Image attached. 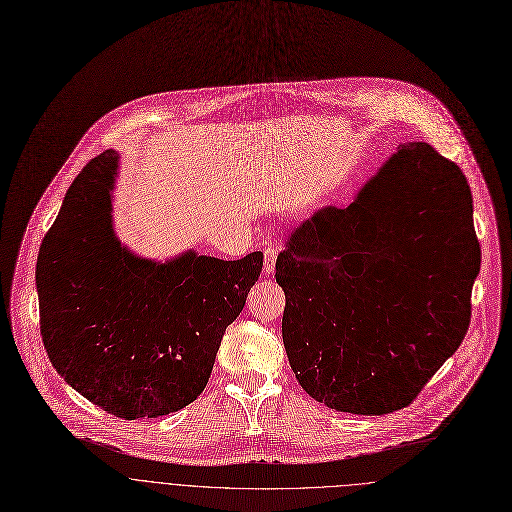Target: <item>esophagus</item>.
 Here are the masks:
<instances>
[{"mask_svg": "<svg viewBox=\"0 0 512 512\" xmlns=\"http://www.w3.org/2000/svg\"><path fill=\"white\" fill-rule=\"evenodd\" d=\"M277 247H265L263 251V271L265 275L273 273L275 271V261H277Z\"/></svg>", "mask_w": 512, "mask_h": 512, "instance_id": "obj_1", "label": "esophagus"}]
</instances>
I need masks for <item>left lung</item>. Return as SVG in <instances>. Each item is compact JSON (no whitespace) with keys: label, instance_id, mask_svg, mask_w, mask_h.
<instances>
[{"label":"left lung","instance_id":"1","mask_svg":"<svg viewBox=\"0 0 512 512\" xmlns=\"http://www.w3.org/2000/svg\"><path fill=\"white\" fill-rule=\"evenodd\" d=\"M480 245L462 170L408 142L346 207L319 209L275 263L301 388L337 412L410 406L470 323Z\"/></svg>","mask_w":512,"mask_h":512}]
</instances>
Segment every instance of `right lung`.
Returning a JSON list of instances; mask_svg holds the SVG:
<instances>
[{"mask_svg":"<svg viewBox=\"0 0 512 512\" xmlns=\"http://www.w3.org/2000/svg\"><path fill=\"white\" fill-rule=\"evenodd\" d=\"M116 168L114 150L92 158L42 241L40 331L52 366L86 400L124 420L158 418L205 390L263 253L223 261L189 251L168 263L132 255L112 229Z\"/></svg>","mask_w":512,"mask_h":512,"instance_id":"1","label":"right lung"}]
</instances>
